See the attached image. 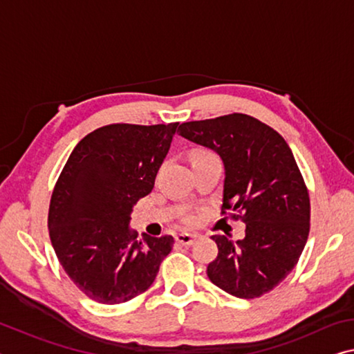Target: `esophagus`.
I'll return each instance as SVG.
<instances>
[{"label": "esophagus", "instance_id": "34e87169", "mask_svg": "<svg viewBox=\"0 0 354 354\" xmlns=\"http://www.w3.org/2000/svg\"><path fill=\"white\" fill-rule=\"evenodd\" d=\"M197 238L198 236L195 233H179V234H176V241L183 245H192Z\"/></svg>", "mask_w": 354, "mask_h": 354}]
</instances>
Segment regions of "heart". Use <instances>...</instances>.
<instances>
[{
  "label": "heart",
  "instance_id": "heart-1",
  "mask_svg": "<svg viewBox=\"0 0 354 354\" xmlns=\"http://www.w3.org/2000/svg\"><path fill=\"white\" fill-rule=\"evenodd\" d=\"M198 154H206V153H197V154H195V156H198ZM186 221H187V222H192V217H187Z\"/></svg>",
  "mask_w": 354,
  "mask_h": 354
}]
</instances>
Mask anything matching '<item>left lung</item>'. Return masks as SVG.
<instances>
[{
    "label": "left lung",
    "mask_w": 354,
    "mask_h": 354,
    "mask_svg": "<svg viewBox=\"0 0 354 354\" xmlns=\"http://www.w3.org/2000/svg\"><path fill=\"white\" fill-rule=\"evenodd\" d=\"M178 131L221 157L222 209L243 212L245 223L243 239L212 236L218 254L207 277L241 299L268 293L296 266L310 228V201L293 153L272 127L243 113L183 122Z\"/></svg>",
    "instance_id": "8db88e82"
}]
</instances>
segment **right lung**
<instances>
[{
	"label": "right lung",
	"mask_w": 354,
	"mask_h": 354,
	"mask_svg": "<svg viewBox=\"0 0 354 354\" xmlns=\"http://www.w3.org/2000/svg\"><path fill=\"white\" fill-rule=\"evenodd\" d=\"M179 122L110 124L78 142L61 171L48 232L61 266L88 298L121 304L147 291L175 239L143 234L131 214L153 190Z\"/></svg>",
	"instance_id": "right-lung-1"
}]
</instances>
